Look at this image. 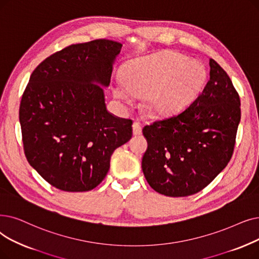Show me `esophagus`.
I'll return each mask as SVG.
<instances>
[{"label": "esophagus", "mask_w": 259, "mask_h": 259, "mask_svg": "<svg viewBox=\"0 0 259 259\" xmlns=\"http://www.w3.org/2000/svg\"><path fill=\"white\" fill-rule=\"evenodd\" d=\"M132 128H133L134 136H139V134L142 133V123L140 121H134Z\"/></svg>", "instance_id": "obj_1"}]
</instances>
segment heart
Returning <instances> with one entry per match:
<instances>
[{"instance_id":"1","label":"heart","mask_w":259,"mask_h":259,"mask_svg":"<svg viewBox=\"0 0 259 259\" xmlns=\"http://www.w3.org/2000/svg\"><path fill=\"white\" fill-rule=\"evenodd\" d=\"M203 66L185 56L165 52L130 62L125 77H118L115 95L131 103L134 94H145V107L153 115H169L185 109L203 89Z\"/></svg>"}]
</instances>
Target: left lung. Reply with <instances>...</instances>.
<instances>
[{"instance_id": "8db88e82", "label": "left lung", "mask_w": 259, "mask_h": 259, "mask_svg": "<svg viewBox=\"0 0 259 259\" xmlns=\"http://www.w3.org/2000/svg\"><path fill=\"white\" fill-rule=\"evenodd\" d=\"M240 117L238 92L210 58L209 79L189 107L143 128L148 148L142 169L149 185L168 197L206 187L231 160Z\"/></svg>"}]
</instances>
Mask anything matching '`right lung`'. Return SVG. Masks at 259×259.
<instances>
[{
    "mask_svg": "<svg viewBox=\"0 0 259 259\" xmlns=\"http://www.w3.org/2000/svg\"><path fill=\"white\" fill-rule=\"evenodd\" d=\"M121 44H72L43 60L22 95L19 119L28 163L52 186L88 192L103 181L132 120L108 112L104 90Z\"/></svg>",
    "mask_w": 259,
    "mask_h": 259,
    "instance_id": "right-lung-1",
    "label": "right lung"
}]
</instances>
